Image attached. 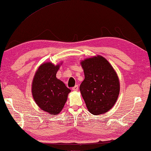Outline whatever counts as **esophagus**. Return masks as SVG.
<instances>
[{
	"mask_svg": "<svg viewBox=\"0 0 151 151\" xmlns=\"http://www.w3.org/2000/svg\"><path fill=\"white\" fill-rule=\"evenodd\" d=\"M72 89H73V91H77L78 89V85H75V86L73 87Z\"/></svg>",
	"mask_w": 151,
	"mask_h": 151,
	"instance_id": "obj_1",
	"label": "esophagus"
}]
</instances>
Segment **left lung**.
Here are the masks:
<instances>
[{"label": "left lung", "instance_id": "obj_1", "mask_svg": "<svg viewBox=\"0 0 151 151\" xmlns=\"http://www.w3.org/2000/svg\"><path fill=\"white\" fill-rule=\"evenodd\" d=\"M84 80L80 86L81 95L88 109L93 115L108 112L118 98L119 78L110 63L97 55L82 61Z\"/></svg>", "mask_w": 151, "mask_h": 151}]
</instances>
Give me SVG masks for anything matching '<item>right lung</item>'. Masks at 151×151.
<instances>
[{
    "label": "right lung",
    "mask_w": 151,
    "mask_h": 151,
    "mask_svg": "<svg viewBox=\"0 0 151 151\" xmlns=\"http://www.w3.org/2000/svg\"><path fill=\"white\" fill-rule=\"evenodd\" d=\"M59 67L60 65H54L49 62L42 64L32 81V92L35 103L41 109L51 116L61 111L70 92L56 77Z\"/></svg>",
    "instance_id": "add662e5"
}]
</instances>
